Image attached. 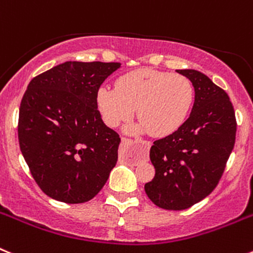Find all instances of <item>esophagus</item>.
Segmentation results:
<instances>
[{
	"label": "esophagus",
	"mask_w": 253,
	"mask_h": 253,
	"mask_svg": "<svg viewBox=\"0 0 253 253\" xmlns=\"http://www.w3.org/2000/svg\"><path fill=\"white\" fill-rule=\"evenodd\" d=\"M123 144H126V146H131V144H134V143H140V144H143V148H144V151L148 152V149L151 148V142H148V140H134V139H130V138H123ZM120 161L122 162H129V163H133V165H135L137 163V160H126V158H123L122 156H120Z\"/></svg>",
	"instance_id": "34e87169"
}]
</instances>
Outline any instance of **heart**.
Masks as SVG:
<instances>
[{
  "label": "heart",
  "mask_w": 253,
  "mask_h": 253,
  "mask_svg": "<svg viewBox=\"0 0 253 253\" xmlns=\"http://www.w3.org/2000/svg\"><path fill=\"white\" fill-rule=\"evenodd\" d=\"M194 101V87L182 75L140 68L120 76L115 88L100 87L97 107L105 124L116 128L133 118L137 110V126L131 131L148 130L154 137L175 133L189 116Z\"/></svg>",
  "instance_id": "obj_1"
}]
</instances>
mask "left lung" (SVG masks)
I'll use <instances>...</instances> for the list:
<instances>
[{"label": "left lung", "instance_id": "left-lung-1", "mask_svg": "<svg viewBox=\"0 0 253 253\" xmlns=\"http://www.w3.org/2000/svg\"><path fill=\"white\" fill-rule=\"evenodd\" d=\"M195 90L193 110L175 133L154 140L149 157L156 169L144 185L148 198L167 210H184L216 187L236 142L237 122L229 96L195 69H177Z\"/></svg>", "mask_w": 253, "mask_h": 253}]
</instances>
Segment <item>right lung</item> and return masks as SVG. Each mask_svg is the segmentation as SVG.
I'll return each instance as SVG.
<instances>
[{"mask_svg": "<svg viewBox=\"0 0 253 253\" xmlns=\"http://www.w3.org/2000/svg\"><path fill=\"white\" fill-rule=\"evenodd\" d=\"M119 67L66 62L29 84L20 104L19 144L31 176L49 198L80 204L106 184L120 138L102 122L96 95Z\"/></svg>", "mask_w": 253, "mask_h": 253, "instance_id": "add662e5", "label": "right lung"}]
</instances>
